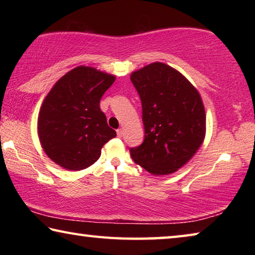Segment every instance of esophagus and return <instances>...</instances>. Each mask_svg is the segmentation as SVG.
<instances>
[{
  "label": "esophagus",
  "instance_id": "obj_1",
  "mask_svg": "<svg viewBox=\"0 0 255 255\" xmlns=\"http://www.w3.org/2000/svg\"><path fill=\"white\" fill-rule=\"evenodd\" d=\"M123 129L122 128H120V129H118V130H117V135H118V137H123Z\"/></svg>",
  "mask_w": 255,
  "mask_h": 255
}]
</instances>
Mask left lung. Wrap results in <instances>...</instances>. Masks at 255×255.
I'll return each instance as SVG.
<instances>
[{
	"mask_svg": "<svg viewBox=\"0 0 255 255\" xmlns=\"http://www.w3.org/2000/svg\"><path fill=\"white\" fill-rule=\"evenodd\" d=\"M141 100L145 138L130 148L133 162L153 175L181 169L206 136V111L198 90L179 71L155 62L131 73Z\"/></svg>",
	"mask_w": 255,
	"mask_h": 255,
	"instance_id": "obj_1",
	"label": "left lung"
}]
</instances>
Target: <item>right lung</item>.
Segmentation results:
<instances>
[{
  "label": "right lung",
  "instance_id": "add662e5",
  "mask_svg": "<svg viewBox=\"0 0 255 255\" xmlns=\"http://www.w3.org/2000/svg\"><path fill=\"white\" fill-rule=\"evenodd\" d=\"M116 76L77 66L56 82L38 115V137L44 152L63 169L81 171L96 163L103 145L117 133L100 109Z\"/></svg>",
  "mask_w": 255,
  "mask_h": 255
}]
</instances>
